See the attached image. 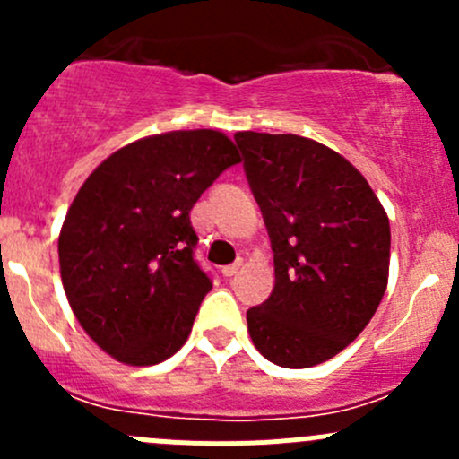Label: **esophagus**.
I'll list each match as a JSON object with an SVG mask.
<instances>
[{"instance_id": "34e87169", "label": "esophagus", "mask_w": 459, "mask_h": 459, "mask_svg": "<svg viewBox=\"0 0 459 459\" xmlns=\"http://www.w3.org/2000/svg\"><path fill=\"white\" fill-rule=\"evenodd\" d=\"M238 271H239V262H235V264H229V266L221 268V275H224V277H233Z\"/></svg>"}]
</instances>
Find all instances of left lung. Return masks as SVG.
I'll return each instance as SVG.
<instances>
[{"instance_id":"1","label":"left lung","mask_w":459,"mask_h":459,"mask_svg":"<svg viewBox=\"0 0 459 459\" xmlns=\"http://www.w3.org/2000/svg\"><path fill=\"white\" fill-rule=\"evenodd\" d=\"M244 173L262 211L275 286L247 311L268 362L308 368L364 331L388 281L391 226L364 175L299 135L238 133Z\"/></svg>"}]
</instances>
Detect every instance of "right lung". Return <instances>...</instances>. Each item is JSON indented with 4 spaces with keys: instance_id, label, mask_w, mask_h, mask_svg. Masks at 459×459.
Masks as SVG:
<instances>
[{
    "instance_id": "add662e5",
    "label": "right lung",
    "mask_w": 459,
    "mask_h": 459,
    "mask_svg": "<svg viewBox=\"0 0 459 459\" xmlns=\"http://www.w3.org/2000/svg\"><path fill=\"white\" fill-rule=\"evenodd\" d=\"M235 164L221 133H164L113 152L73 200L59 233L62 284L82 328L117 362H164L191 335L212 289L191 208Z\"/></svg>"
}]
</instances>
